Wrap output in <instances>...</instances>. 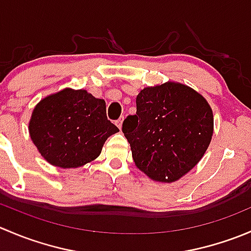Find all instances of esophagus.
Listing matches in <instances>:
<instances>
[{"label": "esophagus", "mask_w": 251, "mask_h": 251, "mask_svg": "<svg viewBox=\"0 0 251 251\" xmlns=\"http://www.w3.org/2000/svg\"><path fill=\"white\" fill-rule=\"evenodd\" d=\"M123 121H124V116H123V118L119 119V120H116V121H115L116 126H118V127L120 128V130H121V126H123Z\"/></svg>", "instance_id": "esophagus-1"}]
</instances>
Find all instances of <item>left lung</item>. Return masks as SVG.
Masks as SVG:
<instances>
[{"label":"left lung","mask_w":251,"mask_h":251,"mask_svg":"<svg viewBox=\"0 0 251 251\" xmlns=\"http://www.w3.org/2000/svg\"><path fill=\"white\" fill-rule=\"evenodd\" d=\"M123 123L136 166L154 181L174 182L203 158L214 131L205 98L177 82L146 87Z\"/></svg>","instance_id":"left-lung-1"}]
</instances>
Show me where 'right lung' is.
Instances as JSON below:
<instances>
[{"mask_svg":"<svg viewBox=\"0 0 251 251\" xmlns=\"http://www.w3.org/2000/svg\"><path fill=\"white\" fill-rule=\"evenodd\" d=\"M119 128L107 118L105 102L85 90H65L42 100L32 111L30 137L50 164L78 168L97 158Z\"/></svg>","mask_w":251,"mask_h":251,"instance_id":"obj_1","label":"right lung"}]
</instances>
